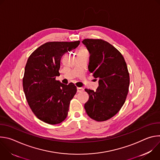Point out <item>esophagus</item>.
<instances>
[{
	"mask_svg": "<svg viewBox=\"0 0 160 160\" xmlns=\"http://www.w3.org/2000/svg\"><path fill=\"white\" fill-rule=\"evenodd\" d=\"M83 91V88L82 87H77V92H81Z\"/></svg>",
	"mask_w": 160,
	"mask_h": 160,
	"instance_id": "1",
	"label": "esophagus"
}]
</instances>
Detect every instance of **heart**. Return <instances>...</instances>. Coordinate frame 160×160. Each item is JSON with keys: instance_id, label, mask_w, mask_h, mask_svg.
<instances>
[{"instance_id": "heart-1", "label": "heart", "mask_w": 160, "mask_h": 160, "mask_svg": "<svg viewBox=\"0 0 160 160\" xmlns=\"http://www.w3.org/2000/svg\"><path fill=\"white\" fill-rule=\"evenodd\" d=\"M85 51V50H83V49H82L80 51Z\"/></svg>"}]
</instances>
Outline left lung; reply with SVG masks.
Listing matches in <instances>:
<instances>
[{
  "mask_svg": "<svg viewBox=\"0 0 160 160\" xmlns=\"http://www.w3.org/2000/svg\"><path fill=\"white\" fill-rule=\"evenodd\" d=\"M82 43L89 54V72L99 79L96 91L87 89L88 101L84 108L88 116L98 122L106 121L120 110L128 92L127 66L122 54L101 39H85Z\"/></svg>",
  "mask_w": 160,
  "mask_h": 160,
  "instance_id": "obj_1",
  "label": "left lung"
}]
</instances>
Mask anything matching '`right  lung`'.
Instances as JSON below:
<instances>
[{
  "label": "right lung",
  "mask_w": 160,
  "mask_h": 160,
  "mask_svg": "<svg viewBox=\"0 0 160 160\" xmlns=\"http://www.w3.org/2000/svg\"><path fill=\"white\" fill-rule=\"evenodd\" d=\"M80 42H50L30 56L22 78L23 90L32 111L40 120L51 125L64 121L77 87L56 80L62 56L77 48Z\"/></svg>",
  "instance_id": "add662e5"
}]
</instances>
